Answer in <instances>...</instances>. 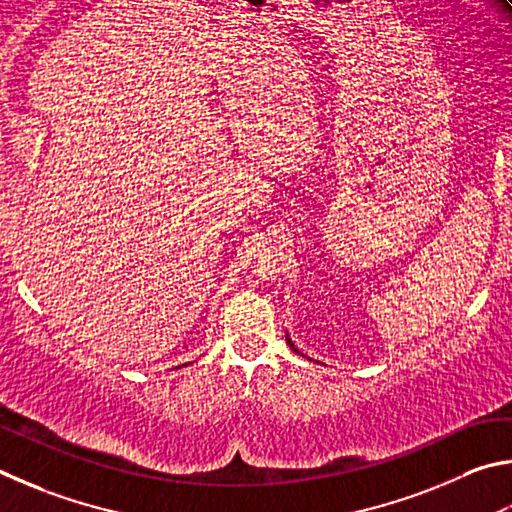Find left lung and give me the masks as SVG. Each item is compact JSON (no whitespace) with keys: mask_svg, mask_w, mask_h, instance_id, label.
<instances>
[{"mask_svg":"<svg viewBox=\"0 0 512 512\" xmlns=\"http://www.w3.org/2000/svg\"><path fill=\"white\" fill-rule=\"evenodd\" d=\"M285 339H288V344H290V348H292V351H294V353H301V351H299V348H297V346H294V344H292V339H290V337H288V335H285ZM301 355H303V353H301Z\"/></svg>","mask_w":512,"mask_h":512,"instance_id":"1","label":"left lung"}]
</instances>
